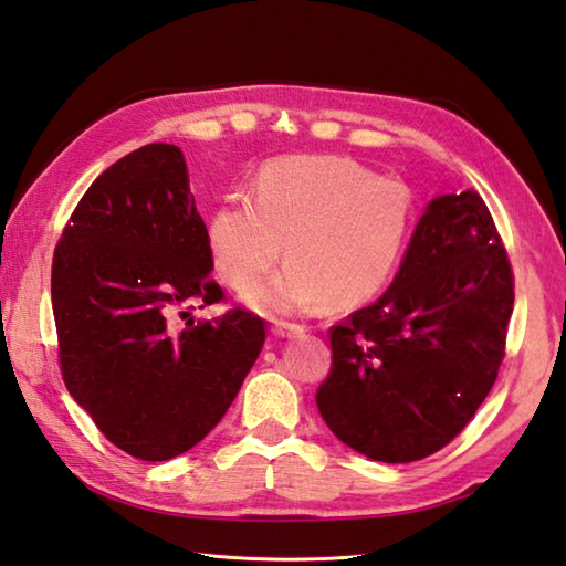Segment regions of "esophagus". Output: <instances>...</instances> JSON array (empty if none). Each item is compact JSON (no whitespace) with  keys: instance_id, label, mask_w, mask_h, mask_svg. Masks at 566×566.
Instances as JSON below:
<instances>
[{"instance_id":"1","label":"esophagus","mask_w":566,"mask_h":566,"mask_svg":"<svg viewBox=\"0 0 566 566\" xmlns=\"http://www.w3.org/2000/svg\"><path fill=\"white\" fill-rule=\"evenodd\" d=\"M271 329H273V335H275V337H297V335H303V333H305V327H303V325H297V323H285V319H275Z\"/></svg>"}]
</instances>
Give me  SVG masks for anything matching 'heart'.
<instances>
[{
    "label": "heart",
    "instance_id": "b5f03b06",
    "mask_svg": "<svg viewBox=\"0 0 566 566\" xmlns=\"http://www.w3.org/2000/svg\"><path fill=\"white\" fill-rule=\"evenodd\" d=\"M413 199L399 179L349 157L301 155L263 165L251 199H227L209 217V249L237 291L291 263L247 295L263 313L352 307L381 291L409 239Z\"/></svg>",
    "mask_w": 566,
    "mask_h": 566
}]
</instances>
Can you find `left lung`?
Here are the masks:
<instances>
[{"instance_id": "8db88e82", "label": "left lung", "mask_w": 566, "mask_h": 566, "mask_svg": "<svg viewBox=\"0 0 566 566\" xmlns=\"http://www.w3.org/2000/svg\"><path fill=\"white\" fill-rule=\"evenodd\" d=\"M513 303V265L481 195L433 199L389 291L329 327L319 416L371 461L441 451L495 384Z\"/></svg>"}]
</instances>
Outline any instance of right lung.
<instances>
[{"label":"right lung","mask_w":566,"mask_h":566,"mask_svg":"<svg viewBox=\"0 0 566 566\" xmlns=\"http://www.w3.org/2000/svg\"><path fill=\"white\" fill-rule=\"evenodd\" d=\"M182 150L153 143L95 179L53 251L51 305L66 389L117 449L169 461L214 429L265 343V319L223 301Z\"/></svg>","instance_id":"add662e5"}]
</instances>
